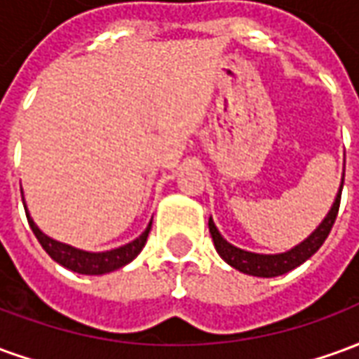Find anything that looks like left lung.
Masks as SVG:
<instances>
[{"instance_id":"1","label":"left lung","mask_w":359,"mask_h":359,"mask_svg":"<svg viewBox=\"0 0 359 359\" xmlns=\"http://www.w3.org/2000/svg\"><path fill=\"white\" fill-rule=\"evenodd\" d=\"M344 184V180H342ZM342 184H340L339 196L332 203L329 215L325 217V221L321 225L317 226L316 233L308 236L306 241L298 244L296 248H292L290 252H285V254H275V256H264V254H252V252H246V250H241L229 244V242L219 234L217 226L213 225V221L210 217V233L211 238H213V244H215V250L217 254L226 264L233 265L234 269L242 271L246 275H254V277H278V275H285L288 271H292L294 267L302 265L306 259L316 254L317 250L323 246V242L327 241V236L331 233L332 225L337 221V215H339L340 208V196H342Z\"/></svg>"}]
</instances>
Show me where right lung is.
Here are the masks:
<instances>
[{"label":"right lung","instance_id":"1","mask_svg":"<svg viewBox=\"0 0 359 359\" xmlns=\"http://www.w3.org/2000/svg\"><path fill=\"white\" fill-rule=\"evenodd\" d=\"M25 203V202H22ZM27 211V210H25ZM28 225L32 229V233L38 238V242L42 244V248L46 250V254L57 262L59 265H63L67 269L74 271V273H82V275H103V273H109L115 271L123 265L130 264L134 257L140 254V250L144 248V244L148 241V234L151 231V221H149L148 229L142 233L140 238L128 242L125 246H121L117 250H111V252H100V254H90V252H82L73 246H67L57 241H51L50 236L46 234L34 225V221L30 219L27 211Z\"/></svg>","mask_w":359,"mask_h":359}]
</instances>
